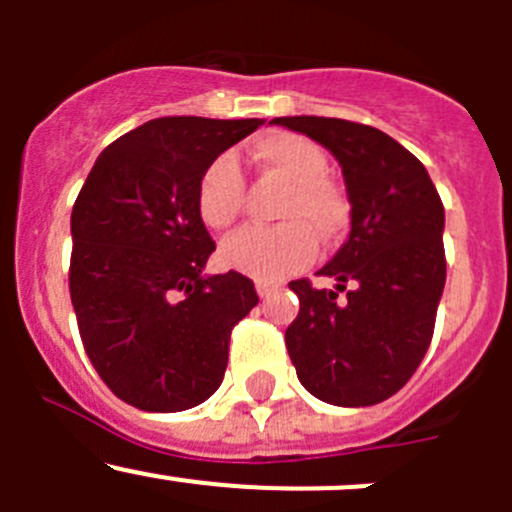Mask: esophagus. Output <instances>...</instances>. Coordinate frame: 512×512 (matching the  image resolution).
Segmentation results:
<instances>
[{"instance_id":"34e87169","label":"esophagus","mask_w":512,"mask_h":512,"mask_svg":"<svg viewBox=\"0 0 512 512\" xmlns=\"http://www.w3.org/2000/svg\"><path fill=\"white\" fill-rule=\"evenodd\" d=\"M255 287H257V294H260L262 299L272 297V294H277L282 289L280 285H277V282H267V280H257Z\"/></svg>"}]
</instances>
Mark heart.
Segmentation results:
<instances>
[{"label": "heart", "instance_id": "heart-1", "mask_svg": "<svg viewBox=\"0 0 512 512\" xmlns=\"http://www.w3.org/2000/svg\"><path fill=\"white\" fill-rule=\"evenodd\" d=\"M252 158L292 183L282 200L277 218L287 223L270 227H245L227 237L220 247V260L230 270L255 280H282L317 255V237L332 242L342 235L349 218V205L342 190L327 175V156L317 143L294 133H272L252 143ZM240 160L220 153L210 160L195 188V208L210 230H227L242 210Z\"/></svg>", "mask_w": 512, "mask_h": 512}]
</instances>
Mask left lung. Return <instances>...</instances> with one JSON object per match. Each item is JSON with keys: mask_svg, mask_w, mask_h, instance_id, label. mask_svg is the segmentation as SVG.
Here are the masks:
<instances>
[{"mask_svg": "<svg viewBox=\"0 0 512 512\" xmlns=\"http://www.w3.org/2000/svg\"><path fill=\"white\" fill-rule=\"evenodd\" d=\"M272 123L339 160L352 205L349 240L319 270L337 280V292L289 282L299 297L285 332L289 359L319 401L374 406L414 376L431 344L446 285L443 203L421 160L379 128L322 116ZM347 284L353 289L339 300Z\"/></svg>", "mask_w": 512, "mask_h": 512, "instance_id": "1", "label": "left lung"}]
</instances>
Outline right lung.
Wrapping results in <instances>:
<instances>
[{"mask_svg": "<svg viewBox=\"0 0 512 512\" xmlns=\"http://www.w3.org/2000/svg\"><path fill=\"white\" fill-rule=\"evenodd\" d=\"M260 118L165 116L96 158L71 210L69 289L86 354L141 411L193 409L218 391L230 332L260 302L240 272L203 275L215 242L195 188Z\"/></svg>", "mask_w": 512, "mask_h": 512, "instance_id": "1", "label": "right lung"}]
</instances>
